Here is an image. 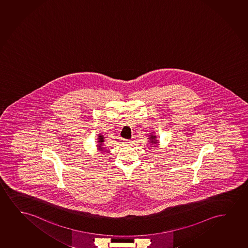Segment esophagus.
Masks as SVG:
<instances>
[{
  "label": "esophagus",
  "instance_id": "1",
  "mask_svg": "<svg viewBox=\"0 0 248 248\" xmlns=\"http://www.w3.org/2000/svg\"><path fill=\"white\" fill-rule=\"evenodd\" d=\"M123 141H124V144H126V145H129V143H130V140H123Z\"/></svg>",
  "mask_w": 248,
  "mask_h": 248
}]
</instances>
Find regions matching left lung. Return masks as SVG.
I'll use <instances>...</instances> for the list:
<instances>
[{
  "label": "left lung",
  "mask_w": 248,
  "mask_h": 248,
  "mask_svg": "<svg viewBox=\"0 0 248 248\" xmlns=\"http://www.w3.org/2000/svg\"><path fill=\"white\" fill-rule=\"evenodd\" d=\"M155 139V136L154 135H151V137H150V140H151V143H155L156 140H154Z\"/></svg>",
  "instance_id": "left-lung-1"
}]
</instances>
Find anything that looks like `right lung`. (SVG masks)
<instances>
[{"label":"right lung","instance_id":"obj_1","mask_svg":"<svg viewBox=\"0 0 248 248\" xmlns=\"http://www.w3.org/2000/svg\"><path fill=\"white\" fill-rule=\"evenodd\" d=\"M103 135H99V136H98V143H99V144H98V145H97V147H99V148L98 149H100V151H103V147H101V146H100V145H102V144H103Z\"/></svg>","mask_w":248,"mask_h":248}]
</instances>
